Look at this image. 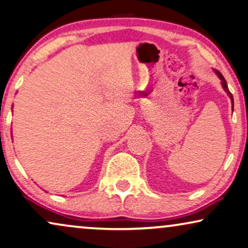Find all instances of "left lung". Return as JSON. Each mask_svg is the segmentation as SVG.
<instances>
[{
    "mask_svg": "<svg viewBox=\"0 0 248 248\" xmlns=\"http://www.w3.org/2000/svg\"><path fill=\"white\" fill-rule=\"evenodd\" d=\"M216 72H217V76H219V78L221 79V80H222V86H223L224 91H226V92H227V93H228V95H229V97H230V98H232V110H233V97H232V93H230V92H229V90H228V85H227V81H226V79H224V78H223V76H222V75H221L219 71H217V70H216Z\"/></svg>",
    "mask_w": 248,
    "mask_h": 248,
    "instance_id": "8db88e82",
    "label": "left lung"
}]
</instances>
